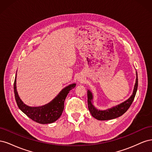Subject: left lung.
I'll return each mask as SVG.
<instances>
[{"instance_id":"1","label":"left lung","mask_w":152,"mask_h":152,"mask_svg":"<svg viewBox=\"0 0 152 152\" xmlns=\"http://www.w3.org/2000/svg\"><path fill=\"white\" fill-rule=\"evenodd\" d=\"M137 85H138V79H137V74L136 72V83L134 85V90H133L132 94L131 97L125 102L119 104L115 107L109 108L105 110H100L96 108L93 104V96L91 91L87 90V104H88V108L92 116L99 121H107L111 120L120 117L127 112V110L129 108L132 103L137 89Z\"/></svg>"}]
</instances>
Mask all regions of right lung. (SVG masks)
Listing matches in <instances>:
<instances>
[{"instance_id":"right-lung-1","label":"right lung","mask_w":152,"mask_h":152,"mask_svg":"<svg viewBox=\"0 0 152 152\" xmlns=\"http://www.w3.org/2000/svg\"><path fill=\"white\" fill-rule=\"evenodd\" d=\"M76 84H72L62 89L56 98L49 103L40 107H29L22 102L16 89V75L14 82V91L18 107L34 121L42 124H50L61 117L64 109V102L69 92L75 87Z\"/></svg>"}]
</instances>
